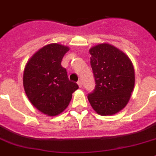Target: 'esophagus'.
Masks as SVG:
<instances>
[{"instance_id": "34e87169", "label": "esophagus", "mask_w": 156, "mask_h": 156, "mask_svg": "<svg viewBox=\"0 0 156 156\" xmlns=\"http://www.w3.org/2000/svg\"><path fill=\"white\" fill-rule=\"evenodd\" d=\"M77 83H78V85H79V87H82V82H81L80 80H78V81H77Z\"/></svg>"}]
</instances>
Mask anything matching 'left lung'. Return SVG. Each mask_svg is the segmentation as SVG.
<instances>
[{
  "instance_id": "left-lung-1",
  "label": "left lung",
  "mask_w": 156,
  "mask_h": 156,
  "mask_svg": "<svg viewBox=\"0 0 156 156\" xmlns=\"http://www.w3.org/2000/svg\"><path fill=\"white\" fill-rule=\"evenodd\" d=\"M95 87L87 98L98 114H117L129 100L135 83L134 69L123 52L110 44H99L89 50Z\"/></svg>"
}]
</instances>
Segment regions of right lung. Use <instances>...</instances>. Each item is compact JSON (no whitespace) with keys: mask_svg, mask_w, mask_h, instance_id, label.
I'll return each mask as SVG.
<instances>
[{"mask_svg":"<svg viewBox=\"0 0 156 156\" xmlns=\"http://www.w3.org/2000/svg\"><path fill=\"white\" fill-rule=\"evenodd\" d=\"M67 46L53 43L40 49L27 63L23 73V87L30 102L38 110L55 116L65 110L72 94L79 88L69 80L62 66Z\"/></svg>","mask_w":156,"mask_h":156,"instance_id":"right-lung-1","label":"right lung"}]
</instances>
